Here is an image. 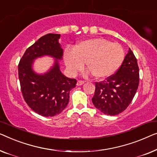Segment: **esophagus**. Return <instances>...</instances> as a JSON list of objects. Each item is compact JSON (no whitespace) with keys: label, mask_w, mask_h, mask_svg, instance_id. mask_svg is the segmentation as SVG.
Wrapping results in <instances>:
<instances>
[{"label":"esophagus","mask_w":157,"mask_h":157,"mask_svg":"<svg viewBox=\"0 0 157 157\" xmlns=\"http://www.w3.org/2000/svg\"><path fill=\"white\" fill-rule=\"evenodd\" d=\"M84 82H84L83 80H78V83H77V85L80 86V85H83Z\"/></svg>","instance_id":"esophagus-1"}]
</instances>
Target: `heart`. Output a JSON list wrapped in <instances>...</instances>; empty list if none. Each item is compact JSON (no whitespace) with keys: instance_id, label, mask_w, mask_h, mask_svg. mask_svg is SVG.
<instances>
[{"instance_id":"1","label":"heart","mask_w":157,"mask_h":157,"mask_svg":"<svg viewBox=\"0 0 157 157\" xmlns=\"http://www.w3.org/2000/svg\"><path fill=\"white\" fill-rule=\"evenodd\" d=\"M65 62L70 73L75 75L86 67L96 79L113 75L124 59V50L117 43L104 38H92L79 43L65 52Z\"/></svg>"}]
</instances>
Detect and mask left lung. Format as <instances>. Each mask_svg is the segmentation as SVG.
<instances>
[{
    "label": "left lung",
    "mask_w": 157,
    "mask_h": 157,
    "mask_svg": "<svg viewBox=\"0 0 157 157\" xmlns=\"http://www.w3.org/2000/svg\"><path fill=\"white\" fill-rule=\"evenodd\" d=\"M140 82L137 60L132 50L115 73L95 82L92 99L97 109L107 115H117L124 111L135 95Z\"/></svg>",
    "instance_id": "8db88e82"
}]
</instances>
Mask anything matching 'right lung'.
<instances>
[{
	"mask_svg": "<svg viewBox=\"0 0 157 157\" xmlns=\"http://www.w3.org/2000/svg\"><path fill=\"white\" fill-rule=\"evenodd\" d=\"M59 34L43 35L30 46L20 59L18 77L24 100L40 115L53 117L63 112L69 101L70 91L75 87L77 79L66 78L59 70L56 59L54 67L43 75L32 70L33 59L48 55L61 59L63 51L58 39Z\"/></svg>",
	"mask_w": 157,
	"mask_h": 157,
	"instance_id": "right-lung-1",
	"label": "right lung"
}]
</instances>
